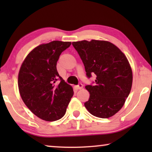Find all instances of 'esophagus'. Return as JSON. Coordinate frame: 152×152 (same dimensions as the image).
<instances>
[{
  "instance_id": "esophagus-1",
  "label": "esophagus",
  "mask_w": 152,
  "mask_h": 152,
  "mask_svg": "<svg viewBox=\"0 0 152 152\" xmlns=\"http://www.w3.org/2000/svg\"><path fill=\"white\" fill-rule=\"evenodd\" d=\"M76 88H77V89H78V90H80V89H82L83 88V84H79L78 85H77L76 86Z\"/></svg>"
}]
</instances>
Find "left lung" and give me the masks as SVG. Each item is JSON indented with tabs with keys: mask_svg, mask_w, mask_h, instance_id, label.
<instances>
[{
	"mask_svg": "<svg viewBox=\"0 0 152 152\" xmlns=\"http://www.w3.org/2000/svg\"><path fill=\"white\" fill-rule=\"evenodd\" d=\"M84 65L86 77L95 75L93 84L86 86L90 97L85 107L93 115L111 117L123 107L132 86V70L123 53L105 41L72 42Z\"/></svg>",
	"mask_w": 152,
	"mask_h": 152,
	"instance_id": "obj_1",
	"label": "left lung"
}]
</instances>
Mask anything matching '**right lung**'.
<instances>
[{
	"label": "right lung",
	"mask_w": 152,
	"mask_h": 152,
	"mask_svg": "<svg viewBox=\"0 0 152 152\" xmlns=\"http://www.w3.org/2000/svg\"><path fill=\"white\" fill-rule=\"evenodd\" d=\"M70 42L53 41L32 50L23 62L18 85L21 98L41 119L55 121L65 115L74 94L57 70V62Z\"/></svg>",
	"instance_id": "add662e5"
}]
</instances>
